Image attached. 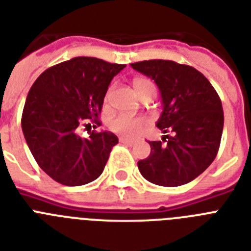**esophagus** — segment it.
<instances>
[{"label":"esophagus","instance_id":"obj_1","mask_svg":"<svg viewBox=\"0 0 251 251\" xmlns=\"http://www.w3.org/2000/svg\"><path fill=\"white\" fill-rule=\"evenodd\" d=\"M119 142H121V144H124V145H128V146H133V145H134L133 141L127 140V138H123V137L119 138Z\"/></svg>","mask_w":251,"mask_h":251}]
</instances>
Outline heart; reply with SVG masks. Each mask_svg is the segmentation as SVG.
<instances>
[{"mask_svg": "<svg viewBox=\"0 0 251 251\" xmlns=\"http://www.w3.org/2000/svg\"><path fill=\"white\" fill-rule=\"evenodd\" d=\"M133 87L134 91L137 92L140 97L149 91H152L155 93V86L152 84V82L145 79V78H136L133 80ZM111 90H113V87L107 90L106 95H105V102H109V100H110ZM146 127H148L146 119L128 117V115H119L110 122V129L114 133L119 134L124 138H129V140L138 137Z\"/></svg>", "mask_w": 251, "mask_h": 251, "instance_id": "1", "label": "heart"}]
</instances>
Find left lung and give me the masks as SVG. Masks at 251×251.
<instances>
[{
    "label": "left lung",
    "mask_w": 251,
    "mask_h": 251,
    "mask_svg": "<svg viewBox=\"0 0 251 251\" xmlns=\"http://www.w3.org/2000/svg\"><path fill=\"white\" fill-rule=\"evenodd\" d=\"M130 66L156 83L163 102L156 127L172 133L149 142L150 155L137 163L141 175L165 187L186 185L218 152L225 123L218 93L199 70L185 64L145 60Z\"/></svg>",
    "instance_id": "8db88e82"
}]
</instances>
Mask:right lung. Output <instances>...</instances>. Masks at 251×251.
I'll return each mask as SVG.
<instances>
[{"label":"right lung","mask_w":251,"mask_h":251,"mask_svg":"<svg viewBox=\"0 0 251 251\" xmlns=\"http://www.w3.org/2000/svg\"><path fill=\"white\" fill-rule=\"evenodd\" d=\"M126 64L79 56L45 70L26 96L22 129L26 145L46 175L65 186H82L100 177L118 137L111 132L76 129L97 119L111 79ZM90 126V124H87Z\"/></svg>","instance_id":"1"}]
</instances>
